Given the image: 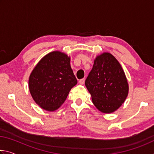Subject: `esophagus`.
<instances>
[{"label":"esophagus","mask_w":154,"mask_h":154,"mask_svg":"<svg viewBox=\"0 0 154 154\" xmlns=\"http://www.w3.org/2000/svg\"><path fill=\"white\" fill-rule=\"evenodd\" d=\"M79 82L80 84H82V85L84 84V82H85V79H80Z\"/></svg>","instance_id":"obj_1"}]
</instances>
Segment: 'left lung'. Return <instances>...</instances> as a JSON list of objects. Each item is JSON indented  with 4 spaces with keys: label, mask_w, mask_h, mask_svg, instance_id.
I'll use <instances>...</instances> for the list:
<instances>
[{
    "label": "left lung",
    "mask_w": 154,
    "mask_h": 154,
    "mask_svg": "<svg viewBox=\"0 0 154 154\" xmlns=\"http://www.w3.org/2000/svg\"><path fill=\"white\" fill-rule=\"evenodd\" d=\"M85 85L94 105L105 113L116 111L128 94V83L120 64L107 52L95 58Z\"/></svg>",
    "instance_id": "left-lung-1"
}]
</instances>
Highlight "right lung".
Returning a JSON list of instances; mask_svg holds the SVG:
<instances>
[{
	"instance_id": "obj_1",
	"label": "right lung",
	"mask_w": 154,
	"mask_h": 154,
	"mask_svg": "<svg viewBox=\"0 0 154 154\" xmlns=\"http://www.w3.org/2000/svg\"><path fill=\"white\" fill-rule=\"evenodd\" d=\"M77 83L70 65V57L55 51L47 54L36 65L30 75L28 87L38 106L54 111L64 103Z\"/></svg>"
}]
</instances>
